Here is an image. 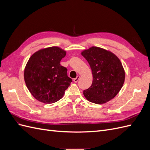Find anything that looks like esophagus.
Returning a JSON list of instances; mask_svg holds the SVG:
<instances>
[{"instance_id": "obj_1", "label": "esophagus", "mask_w": 150, "mask_h": 150, "mask_svg": "<svg viewBox=\"0 0 150 150\" xmlns=\"http://www.w3.org/2000/svg\"><path fill=\"white\" fill-rule=\"evenodd\" d=\"M79 78H80V76H77L76 78H74V79H73L74 82V83H77V82H78V81H79Z\"/></svg>"}]
</instances>
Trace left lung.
<instances>
[{
	"label": "left lung",
	"mask_w": 150,
	"mask_h": 150,
	"mask_svg": "<svg viewBox=\"0 0 150 150\" xmlns=\"http://www.w3.org/2000/svg\"><path fill=\"white\" fill-rule=\"evenodd\" d=\"M88 62L93 73V83L84 90L85 98L95 104L109 101L121 90L125 73L120 59L114 54L98 47L81 53Z\"/></svg>",
	"instance_id": "obj_1"
}]
</instances>
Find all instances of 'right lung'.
<instances>
[{
  "mask_svg": "<svg viewBox=\"0 0 150 150\" xmlns=\"http://www.w3.org/2000/svg\"><path fill=\"white\" fill-rule=\"evenodd\" d=\"M66 54L58 47L39 50L32 56L24 70V80L30 93L37 100L51 104L61 99L72 79L67 69L60 64Z\"/></svg>",
  "mask_w": 150,
  "mask_h": 150,
  "instance_id": "add662e5",
  "label": "right lung"
}]
</instances>
